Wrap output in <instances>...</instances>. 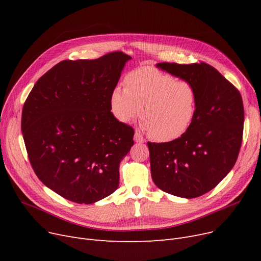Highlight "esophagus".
Wrapping results in <instances>:
<instances>
[{
	"label": "esophagus",
	"instance_id": "1",
	"mask_svg": "<svg viewBox=\"0 0 261 261\" xmlns=\"http://www.w3.org/2000/svg\"><path fill=\"white\" fill-rule=\"evenodd\" d=\"M134 141L136 143H145L146 140H145L144 136L139 131H135V133H134Z\"/></svg>",
	"mask_w": 261,
	"mask_h": 261
}]
</instances>
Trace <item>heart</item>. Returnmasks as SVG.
I'll return each mask as SVG.
<instances>
[{
  "label": "heart",
  "mask_w": 261,
  "mask_h": 261,
  "mask_svg": "<svg viewBox=\"0 0 261 261\" xmlns=\"http://www.w3.org/2000/svg\"><path fill=\"white\" fill-rule=\"evenodd\" d=\"M123 81L126 89L115 87L110 94V110L119 122L141 113L143 129L158 142L180 139L193 126L199 103L193 81L150 66L132 70Z\"/></svg>",
  "instance_id": "heart-1"
}]
</instances>
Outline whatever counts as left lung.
Masks as SVG:
<instances>
[{
	"instance_id": "8db88e82",
	"label": "left lung",
	"mask_w": 261,
	"mask_h": 261,
	"mask_svg": "<svg viewBox=\"0 0 261 261\" xmlns=\"http://www.w3.org/2000/svg\"><path fill=\"white\" fill-rule=\"evenodd\" d=\"M158 67L193 81L199 93L196 119L182 138L148 143L151 176L167 194L197 198L215 188L234 167L243 135L244 109L236 87L205 62H162Z\"/></svg>"
}]
</instances>
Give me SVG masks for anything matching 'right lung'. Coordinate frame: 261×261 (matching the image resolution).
<instances>
[{"instance_id": "right-lung-1", "label": "right lung", "mask_w": 261, "mask_h": 261, "mask_svg": "<svg viewBox=\"0 0 261 261\" xmlns=\"http://www.w3.org/2000/svg\"><path fill=\"white\" fill-rule=\"evenodd\" d=\"M130 59L112 51L63 60L27 96L21 119L27 155L39 180L64 199L92 204L118 187L134 130L113 116L110 94Z\"/></svg>"}]
</instances>
